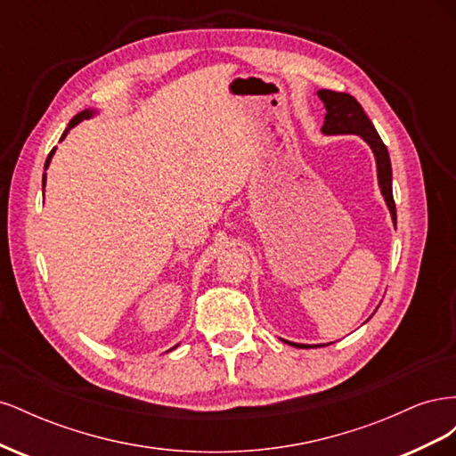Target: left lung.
<instances>
[{
  "label": "left lung",
  "instance_id": "1",
  "mask_svg": "<svg viewBox=\"0 0 456 456\" xmlns=\"http://www.w3.org/2000/svg\"><path fill=\"white\" fill-rule=\"evenodd\" d=\"M317 96L325 104V123L322 131L325 134H360L362 139L370 146L372 154L377 159V173H379V184L380 191L386 200V205L392 213V220L395 224V203L392 194V165L388 150H386L382 139L379 136L375 126H372L367 114L363 112L362 104L357 102L348 93H337L322 89L317 91ZM293 344V342H289ZM295 348H305V344H293Z\"/></svg>",
  "mask_w": 456,
  "mask_h": 456
}]
</instances>
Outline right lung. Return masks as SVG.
I'll list each match as a JSON object with an SVG mask.
<instances>
[{
  "mask_svg": "<svg viewBox=\"0 0 456 456\" xmlns=\"http://www.w3.org/2000/svg\"><path fill=\"white\" fill-rule=\"evenodd\" d=\"M93 114H94V112H93V110H84V112H79V114H77V116H76V118H74V119H72V121H70V123H68V129H66V131H64V133H62V139H64V136H66V134H68V131H70V129H72V127H76V126H77V123H79V121H84V119H87V118H91V116H93ZM62 139H61V141H62ZM53 154H54V148H53V150H51V154H49V156H47V161H45V169H47V167H49V161H51V158H53ZM44 184H45V175H44Z\"/></svg>",
  "mask_w": 456,
  "mask_h": 456,
  "instance_id": "add662e5",
  "label": "right lung"
}]
</instances>
